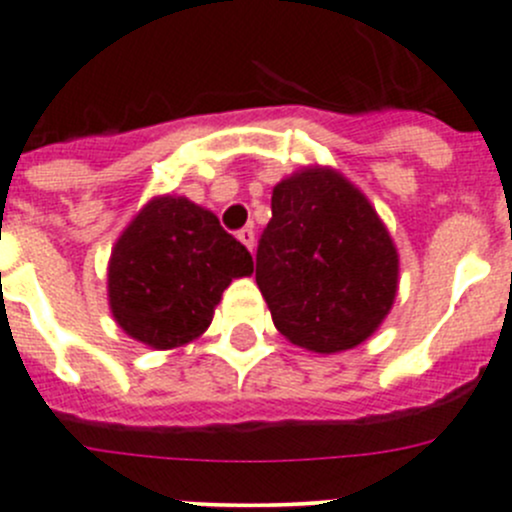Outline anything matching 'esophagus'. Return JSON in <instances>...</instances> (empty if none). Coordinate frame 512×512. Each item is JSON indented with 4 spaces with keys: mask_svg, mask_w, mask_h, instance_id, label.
Wrapping results in <instances>:
<instances>
[{
    "mask_svg": "<svg viewBox=\"0 0 512 512\" xmlns=\"http://www.w3.org/2000/svg\"><path fill=\"white\" fill-rule=\"evenodd\" d=\"M237 237H240V242H242V245H245L247 250L252 252V247H255V230H252V225L242 227V230L237 232Z\"/></svg>",
    "mask_w": 512,
    "mask_h": 512,
    "instance_id": "1",
    "label": "esophagus"
}]
</instances>
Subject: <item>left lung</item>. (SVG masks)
I'll return each instance as SVG.
<instances>
[{"mask_svg":"<svg viewBox=\"0 0 512 512\" xmlns=\"http://www.w3.org/2000/svg\"><path fill=\"white\" fill-rule=\"evenodd\" d=\"M255 280L277 330L330 355L360 345L385 320L398 292V252L357 187L312 167L272 190Z\"/></svg>","mask_w":512,"mask_h":512,"instance_id":"8db88e82","label":"left lung"}]
</instances>
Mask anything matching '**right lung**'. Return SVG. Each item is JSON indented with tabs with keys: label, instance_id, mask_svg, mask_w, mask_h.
<instances>
[{
	"label": "right lung",
	"instance_id": "1",
	"mask_svg": "<svg viewBox=\"0 0 512 512\" xmlns=\"http://www.w3.org/2000/svg\"><path fill=\"white\" fill-rule=\"evenodd\" d=\"M252 255L210 210L187 197H157L122 232L109 260V307L135 340L170 350L195 340Z\"/></svg>",
	"mask_w": 512,
	"mask_h": 512
}]
</instances>
